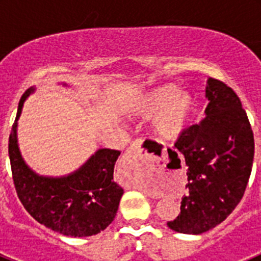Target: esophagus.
Wrapping results in <instances>:
<instances>
[{"mask_svg": "<svg viewBox=\"0 0 261 261\" xmlns=\"http://www.w3.org/2000/svg\"><path fill=\"white\" fill-rule=\"evenodd\" d=\"M128 165H140V155H138V145L132 144L130 146L126 149L125 154L123 156V161L120 163L119 170L123 166H128Z\"/></svg>", "mask_w": 261, "mask_h": 261, "instance_id": "34e87169", "label": "esophagus"}]
</instances>
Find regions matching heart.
Returning <instances> with one entry per match:
<instances>
[{"instance_id": "b5f03b06", "label": "heart", "mask_w": 261, "mask_h": 261, "mask_svg": "<svg viewBox=\"0 0 261 261\" xmlns=\"http://www.w3.org/2000/svg\"><path fill=\"white\" fill-rule=\"evenodd\" d=\"M197 111V98L175 85H162L145 93L130 107V116L149 119V130L163 142H175L190 128Z\"/></svg>"}]
</instances>
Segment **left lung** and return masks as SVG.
<instances>
[{
	"label": "left lung",
	"instance_id": "left-lung-1",
	"mask_svg": "<svg viewBox=\"0 0 261 261\" xmlns=\"http://www.w3.org/2000/svg\"><path fill=\"white\" fill-rule=\"evenodd\" d=\"M205 98L204 120L175 144L188 166V193L167 226L181 234L199 235L223 222L243 197L252 170L253 133L241 99L213 78Z\"/></svg>",
	"mask_w": 261,
	"mask_h": 261
}]
</instances>
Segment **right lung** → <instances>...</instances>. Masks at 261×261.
Segmentation results:
<instances>
[{
    "instance_id": "right-lung-1",
    "label": "right lung",
    "mask_w": 261,
    "mask_h": 261,
    "mask_svg": "<svg viewBox=\"0 0 261 261\" xmlns=\"http://www.w3.org/2000/svg\"><path fill=\"white\" fill-rule=\"evenodd\" d=\"M34 93L35 87H30L23 94L9 137V156L18 197L30 216L53 231L74 238L98 234L114 221L124 193L114 181L120 151L98 149L70 174L39 175L23 159L18 145V120L24 100Z\"/></svg>"
}]
</instances>
